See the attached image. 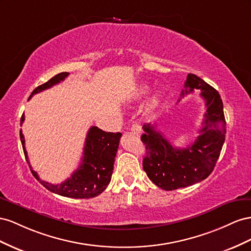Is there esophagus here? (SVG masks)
I'll list each match as a JSON object with an SVG mask.
<instances>
[{
    "label": "esophagus",
    "instance_id": "1",
    "mask_svg": "<svg viewBox=\"0 0 251 251\" xmlns=\"http://www.w3.org/2000/svg\"><path fill=\"white\" fill-rule=\"evenodd\" d=\"M131 131H132L134 134H137V135H139V134L142 133V128H141L140 124L137 123V122H135V123H133V124L131 125Z\"/></svg>",
    "mask_w": 251,
    "mask_h": 251
}]
</instances>
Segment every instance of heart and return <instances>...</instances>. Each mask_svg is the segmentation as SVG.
I'll use <instances>...</instances> for the list:
<instances>
[{"mask_svg": "<svg viewBox=\"0 0 251 251\" xmlns=\"http://www.w3.org/2000/svg\"><path fill=\"white\" fill-rule=\"evenodd\" d=\"M147 90H148V87L147 86H145V85H142L141 87L138 89V95H145L146 92H147Z\"/></svg>", "mask_w": 251, "mask_h": 251, "instance_id": "b5f03b06", "label": "heart"}]
</instances>
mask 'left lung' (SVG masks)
Returning <instances> with one entry per match:
<instances>
[{
    "mask_svg": "<svg viewBox=\"0 0 251 251\" xmlns=\"http://www.w3.org/2000/svg\"><path fill=\"white\" fill-rule=\"evenodd\" d=\"M193 89L201 90L206 112L200 135L191 145L176 148L154 129L155 125H143L145 133L141 140L146 148L143 168L150 181L164 190L187 187L205 180L216 166L225 142L226 121L219 92L201 77L189 74L182 97Z\"/></svg>",
    "mask_w": 251,
    "mask_h": 251,
    "instance_id": "8db88e82",
    "label": "left lung"
}]
</instances>
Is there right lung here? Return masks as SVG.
Listing matches in <instances>:
<instances>
[{"instance_id":"add662e5","label":"right lung","mask_w":251,"mask_h":251,"mask_svg":"<svg viewBox=\"0 0 251 251\" xmlns=\"http://www.w3.org/2000/svg\"><path fill=\"white\" fill-rule=\"evenodd\" d=\"M68 75V73H61L50 78L48 82L38 86L31 92L29 99L33 95L61 83L65 80ZM24 120L25 117L23 114L21 118V125L23 124ZM121 135V132H106L97 126H92L86 137L81 165L67 180L61 184L54 185L42 181L38 174L32 169L25 149L24 135L22 129L20 130V138L22 142L24 154L33 176L49 191L63 197L75 199L95 198L101 195L106 189L111 180L114 157L117 155Z\"/></svg>"}]
</instances>
